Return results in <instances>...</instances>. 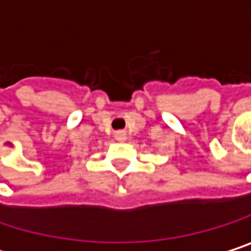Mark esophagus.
Instances as JSON below:
<instances>
[{
  "mask_svg": "<svg viewBox=\"0 0 251 251\" xmlns=\"http://www.w3.org/2000/svg\"><path fill=\"white\" fill-rule=\"evenodd\" d=\"M115 138H116L118 141L124 142V141H126V132H124V130H119V132H116Z\"/></svg>",
  "mask_w": 251,
  "mask_h": 251,
  "instance_id": "esophagus-1",
  "label": "esophagus"
}]
</instances>
